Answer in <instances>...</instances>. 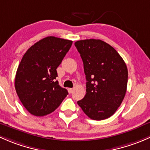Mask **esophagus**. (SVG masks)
<instances>
[{
	"mask_svg": "<svg viewBox=\"0 0 150 150\" xmlns=\"http://www.w3.org/2000/svg\"><path fill=\"white\" fill-rule=\"evenodd\" d=\"M73 90L74 89H72V88H69V89H68V92H69V93H72V92H73Z\"/></svg>",
	"mask_w": 150,
	"mask_h": 150,
	"instance_id": "34e87169",
	"label": "esophagus"
}]
</instances>
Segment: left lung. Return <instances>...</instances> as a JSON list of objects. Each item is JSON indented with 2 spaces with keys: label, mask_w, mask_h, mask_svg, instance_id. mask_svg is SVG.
<instances>
[{
  "label": "left lung",
  "mask_w": 150,
  "mask_h": 150,
  "mask_svg": "<svg viewBox=\"0 0 150 150\" xmlns=\"http://www.w3.org/2000/svg\"><path fill=\"white\" fill-rule=\"evenodd\" d=\"M84 64L86 95L77 102L91 119L101 121L115 113L126 92L128 69L118 52L100 40L74 43Z\"/></svg>",
  "instance_id": "1"
}]
</instances>
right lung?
<instances>
[{
	"label": "right lung",
	"instance_id": "right-lung-1",
	"mask_svg": "<svg viewBox=\"0 0 150 150\" xmlns=\"http://www.w3.org/2000/svg\"><path fill=\"white\" fill-rule=\"evenodd\" d=\"M72 42L47 37L29 47L23 56L16 71L15 89L20 101L32 115L51 113L69 94L55 79L57 68Z\"/></svg>",
	"mask_w": 150,
	"mask_h": 150
}]
</instances>
